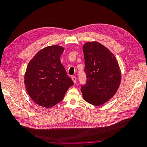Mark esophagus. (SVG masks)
Masks as SVG:
<instances>
[{
	"label": "esophagus",
	"mask_w": 147,
	"mask_h": 147,
	"mask_svg": "<svg viewBox=\"0 0 147 147\" xmlns=\"http://www.w3.org/2000/svg\"><path fill=\"white\" fill-rule=\"evenodd\" d=\"M72 80H73V82H74L75 84L77 83V77H75V76L72 77Z\"/></svg>",
	"instance_id": "1"
}]
</instances>
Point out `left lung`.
I'll return each mask as SVG.
<instances>
[{
	"instance_id": "8db88e82",
	"label": "left lung",
	"mask_w": 147,
	"mask_h": 147,
	"mask_svg": "<svg viewBox=\"0 0 147 147\" xmlns=\"http://www.w3.org/2000/svg\"><path fill=\"white\" fill-rule=\"evenodd\" d=\"M86 81L81 84L83 99L94 105H101L117 92L121 74L116 57L99 42H87L83 47Z\"/></svg>"
}]
</instances>
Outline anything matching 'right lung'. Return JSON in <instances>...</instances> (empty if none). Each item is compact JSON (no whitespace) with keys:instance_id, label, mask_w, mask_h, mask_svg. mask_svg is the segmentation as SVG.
Returning a JSON list of instances; mask_svg holds the SVG:
<instances>
[{"instance_id":"obj_1","label":"right lung","mask_w":147,"mask_h":147,"mask_svg":"<svg viewBox=\"0 0 147 147\" xmlns=\"http://www.w3.org/2000/svg\"><path fill=\"white\" fill-rule=\"evenodd\" d=\"M64 50L57 45L44 48L27 67L24 76L26 90L31 99L43 107L58 104L74 84L60 61Z\"/></svg>"}]
</instances>
